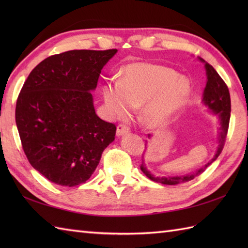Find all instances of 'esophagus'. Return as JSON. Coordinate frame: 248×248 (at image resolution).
Returning a JSON list of instances; mask_svg holds the SVG:
<instances>
[{"instance_id": "34e87169", "label": "esophagus", "mask_w": 248, "mask_h": 248, "mask_svg": "<svg viewBox=\"0 0 248 248\" xmlns=\"http://www.w3.org/2000/svg\"><path fill=\"white\" fill-rule=\"evenodd\" d=\"M130 132V128L127 124H120L117 125V130H116V133H117V136H121L124 134H127Z\"/></svg>"}]
</instances>
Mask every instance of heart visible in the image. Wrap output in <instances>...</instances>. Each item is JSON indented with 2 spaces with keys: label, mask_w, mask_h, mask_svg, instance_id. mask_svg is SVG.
Instances as JSON below:
<instances>
[{
  "label": "heart",
  "mask_w": 248,
  "mask_h": 248,
  "mask_svg": "<svg viewBox=\"0 0 248 248\" xmlns=\"http://www.w3.org/2000/svg\"><path fill=\"white\" fill-rule=\"evenodd\" d=\"M189 94V83L170 67L149 62L125 66L121 78H108L102 86V97L108 113L115 118L127 116L140 107V117L151 128L166 124Z\"/></svg>",
  "instance_id": "obj_1"
}]
</instances>
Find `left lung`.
Wrapping results in <instances>:
<instances>
[{"label": "left lung", "mask_w": 248, "mask_h": 248, "mask_svg": "<svg viewBox=\"0 0 248 248\" xmlns=\"http://www.w3.org/2000/svg\"><path fill=\"white\" fill-rule=\"evenodd\" d=\"M200 61L204 62L203 60L200 59ZM205 71H207V85H205L204 92H203V103L207 105V107L212 109V112L218 116L219 118V133H218V147L217 150V154H215L213 159L210 161L207 165L200 168L195 173H191V175L187 176H179V177H155L154 175L147 170V167L144 164V160H141L140 164V170L145 175L148 177L150 180L159 182L162 184H167V186H175V184L183 183L189 180H193L195 177L199 176L200 173H202L205 168H207L212 162L217 159L218 155L222 152L226 138H227L228 133V128H229V120H230V112H231V101H230V93L228 86L226 85V83L222 78L219 77L218 73L214 68L205 62ZM150 136V135H149Z\"/></svg>", "instance_id": "8db88e82"}]
</instances>
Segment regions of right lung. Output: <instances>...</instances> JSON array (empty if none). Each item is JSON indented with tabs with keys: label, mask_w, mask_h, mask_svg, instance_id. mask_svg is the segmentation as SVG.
<instances>
[{
	"label": "right lung",
	"mask_w": 248,
	"mask_h": 248,
	"mask_svg": "<svg viewBox=\"0 0 248 248\" xmlns=\"http://www.w3.org/2000/svg\"><path fill=\"white\" fill-rule=\"evenodd\" d=\"M117 50H71L46 57L31 71L16 103V124L30 164L62 186L86 182L116 125L100 119L92 91Z\"/></svg>",
	"instance_id": "add662e5"
}]
</instances>
